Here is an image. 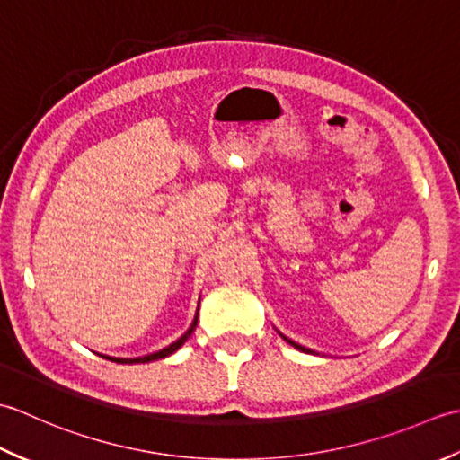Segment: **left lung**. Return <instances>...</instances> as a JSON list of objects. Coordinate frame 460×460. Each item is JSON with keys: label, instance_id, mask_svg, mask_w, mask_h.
Instances as JSON below:
<instances>
[{"label": "left lung", "instance_id": "8db88e82", "mask_svg": "<svg viewBox=\"0 0 460 460\" xmlns=\"http://www.w3.org/2000/svg\"><path fill=\"white\" fill-rule=\"evenodd\" d=\"M278 332V330H276ZM279 333V332H278ZM279 335H282L284 337V341H288L289 345H292V348H296V349H299V351H304V353H314V355H317L315 351H312V349H307V348H304V345H299V343H296V341H292V340H289V337H286L284 333H279Z\"/></svg>", "mask_w": 460, "mask_h": 460}]
</instances>
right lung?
<instances>
[{
    "mask_svg": "<svg viewBox=\"0 0 460 460\" xmlns=\"http://www.w3.org/2000/svg\"><path fill=\"white\" fill-rule=\"evenodd\" d=\"M199 309H200V299H199V307H196V315H194V320H192V323H190V327L189 330H186L181 337H178L176 341H172L171 345H166L164 349H161V351H155V353H148V355H143V358H111V355H101V358H105V359H109V361H115V363H148V361H156V359H164V358H168V355H172L176 349H181L182 345H184V341L189 340V337L192 335V332L196 330V322H199Z\"/></svg>",
    "mask_w": 460,
    "mask_h": 460,
    "instance_id": "add662e5",
    "label": "right lung"
}]
</instances>
